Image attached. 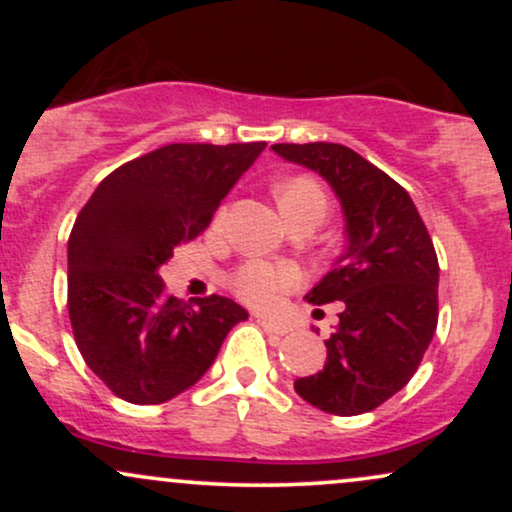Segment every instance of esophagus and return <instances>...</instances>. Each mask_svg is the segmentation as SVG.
Listing matches in <instances>:
<instances>
[{
  "instance_id": "34e87169",
  "label": "esophagus",
  "mask_w": 512,
  "mask_h": 512,
  "mask_svg": "<svg viewBox=\"0 0 512 512\" xmlns=\"http://www.w3.org/2000/svg\"><path fill=\"white\" fill-rule=\"evenodd\" d=\"M257 322H260L264 330H269V332H274V334H286V332H289V325H284V322L274 320V317L257 315Z\"/></svg>"
}]
</instances>
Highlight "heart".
Wrapping results in <instances>:
<instances>
[{
  "label": "heart",
  "mask_w": 512,
  "mask_h": 512,
  "mask_svg": "<svg viewBox=\"0 0 512 512\" xmlns=\"http://www.w3.org/2000/svg\"><path fill=\"white\" fill-rule=\"evenodd\" d=\"M281 209L301 207V204L317 202L325 207V195L320 187L308 178H293L281 182L279 190ZM298 284V272L293 267H274L267 262H248L233 274L231 286L233 291L243 298L245 303L255 305V308H272L279 303L281 293H286Z\"/></svg>",
  "instance_id": "1"
}]
</instances>
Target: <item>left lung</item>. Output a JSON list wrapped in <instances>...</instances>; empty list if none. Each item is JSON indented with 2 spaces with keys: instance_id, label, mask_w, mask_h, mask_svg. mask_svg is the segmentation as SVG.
Masks as SVG:
<instances>
[{
  "instance_id": "obj_1",
  "label": "left lung",
  "mask_w": 512,
  "mask_h": 512,
  "mask_svg": "<svg viewBox=\"0 0 512 512\" xmlns=\"http://www.w3.org/2000/svg\"><path fill=\"white\" fill-rule=\"evenodd\" d=\"M315 170L342 204L344 252L305 301H342L327 361L293 387L337 416L373 411L409 383L438 325V257L402 185L342 144H274Z\"/></svg>"
}]
</instances>
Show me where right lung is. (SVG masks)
Listing matches in <instances>:
<instances>
[{
	"instance_id": "obj_1",
	"label": "right lung",
	"mask_w": 512,
	"mask_h": 512,
	"mask_svg": "<svg viewBox=\"0 0 512 512\" xmlns=\"http://www.w3.org/2000/svg\"><path fill=\"white\" fill-rule=\"evenodd\" d=\"M264 146H161L113 170L76 216L67 245L74 339L125 402L161 404L185 392L248 320L231 298L166 296L158 269L209 226Z\"/></svg>"
}]
</instances>
